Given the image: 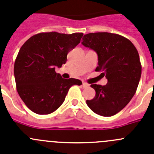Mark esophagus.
<instances>
[{
    "label": "esophagus",
    "mask_w": 154,
    "mask_h": 154,
    "mask_svg": "<svg viewBox=\"0 0 154 154\" xmlns=\"http://www.w3.org/2000/svg\"><path fill=\"white\" fill-rule=\"evenodd\" d=\"M88 86H89V85H88V83H86V82H83L82 83V87H83V88H88Z\"/></svg>",
    "instance_id": "obj_1"
}]
</instances>
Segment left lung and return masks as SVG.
<instances>
[{"mask_svg": "<svg viewBox=\"0 0 154 154\" xmlns=\"http://www.w3.org/2000/svg\"><path fill=\"white\" fill-rule=\"evenodd\" d=\"M82 44L96 52L95 71L108 79L105 85H91L95 96L87 100V105L101 116L116 115L131 100L139 84L141 64L137 50L127 38L107 32L85 34Z\"/></svg>", "mask_w": 154, "mask_h": 154, "instance_id": "8db88e82", "label": "left lung"}]
</instances>
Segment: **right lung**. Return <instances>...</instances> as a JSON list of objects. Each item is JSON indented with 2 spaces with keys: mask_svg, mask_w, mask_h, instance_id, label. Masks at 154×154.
<instances>
[{
  "mask_svg": "<svg viewBox=\"0 0 154 154\" xmlns=\"http://www.w3.org/2000/svg\"><path fill=\"white\" fill-rule=\"evenodd\" d=\"M82 33H40L31 36L20 49L14 63L17 92L29 110L49 115L60 108L76 79H65L56 73L67 61V54L81 41Z\"/></svg>",
  "mask_w": 154,
  "mask_h": 154,
  "instance_id": "obj_1",
  "label": "right lung"
}]
</instances>
